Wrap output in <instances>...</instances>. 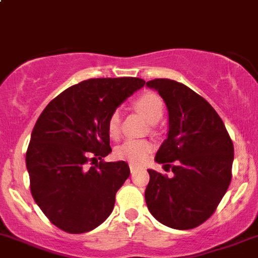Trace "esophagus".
I'll list each match as a JSON object with an SVG mask.
<instances>
[{"mask_svg": "<svg viewBox=\"0 0 258 258\" xmlns=\"http://www.w3.org/2000/svg\"><path fill=\"white\" fill-rule=\"evenodd\" d=\"M138 168V166H136V164H134V163H130V171H131V172H134L135 169Z\"/></svg>", "mask_w": 258, "mask_h": 258, "instance_id": "obj_1", "label": "esophagus"}]
</instances>
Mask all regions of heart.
<instances>
[{
    "instance_id": "b5f03b06",
    "label": "heart",
    "mask_w": 258,
    "mask_h": 258,
    "mask_svg": "<svg viewBox=\"0 0 258 258\" xmlns=\"http://www.w3.org/2000/svg\"><path fill=\"white\" fill-rule=\"evenodd\" d=\"M135 108L149 120L150 123H157L163 114V101L158 95L148 92L135 101ZM108 134L110 138L115 139L120 132V114L118 110L109 115L106 123ZM153 150L152 143L146 140H126L115 148V157L130 163L140 164L145 161Z\"/></svg>"
}]
</instances>
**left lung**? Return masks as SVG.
<instances>
[{
    "label": "left lung",
    "instance_id": "8db88e82",
    "mask_svg": "<svg viewBox=\"0 0 258 258\" xmlns=\"http://www.w3.org/2000/svg\"><path fill=\"white\" fill-rule=\"evenodd\" d=\"M146 86L158 91L168 110V132L155 162L173 172L167 177L148 169L146 206L161 224L189 230L210 219L230 185L233 143L220 115L191 89L166 78Z\"/></svg>",
    "mask_w": 258,
    "mask_h": 258
}]
</instances>
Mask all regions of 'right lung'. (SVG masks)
<instances>
[{"instance_id":"1","label":"right lung","mask_w":258,"mask_h":258,"mask_svg":"<svg viewBox=\"0 0 258 258\" xmlns=\"http://www.w3.org/2000/svg\"><path fill=\"white\" fill-rule=\"evenodd\" d=\"M144 85L134 77L83 81L57 95L37 119L25 155L31 192L61 230H94L112 213L128 164L96 162L87 168L86 163L112 152L109 115Z\"/></svg>"}]
</instances>
